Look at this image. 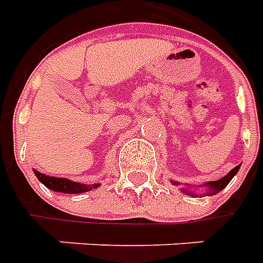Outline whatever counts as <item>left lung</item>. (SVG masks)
Listing matches in <instances>:
<instances>
[{
    "mask_svg": "<svg viewBox=\"0 0 263 263\" xmlns=\"http://www.w3.org/2000/svg\"><path fill=\"white\" fill-rule=\"evenodd\" d=\"M238 169H239V166H235V167H234V169H232V171L230 172V173H228L227 176L222 177V179H218V180H215V182L205 183V186H207V187H209L210 190H211L210 193H211V194H217V193H218V192H221V190L226 187L228 183L231 182L232 177L237 175ZM186 193L190 194V193H189V192H186ZM207 194H209V193H207Z\"/></svg>",
    "mask_w": 263,
    "mask_h": 263,
    "instance_id": "1",
    "label": "left lung"
}]
</instances>
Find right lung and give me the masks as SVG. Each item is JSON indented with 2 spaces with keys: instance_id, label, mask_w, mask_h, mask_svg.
I'll return each instance as SVG.
<instances>
[{
  "instance_id": "right-lung-1",
  "label": "right lung",
  "mask_w": 263,
  "mask_h": 263,
  "mask_svg": "<svg viewBox=\"0 0 263 263\" xmlns=\"http://www.w3.org/2000/svg\"><path fill=\"white\" fill-rule=\"evenodd\" d=\"M35 175L39 179V182H42L48 189H52L54 192H62V193H83V192H88L91 189H96L100 184H94V186H87V184H80V183L71 182L67 179H62V177H50L39 173L35 171Z\"/></svg>"
}]
</instances>
